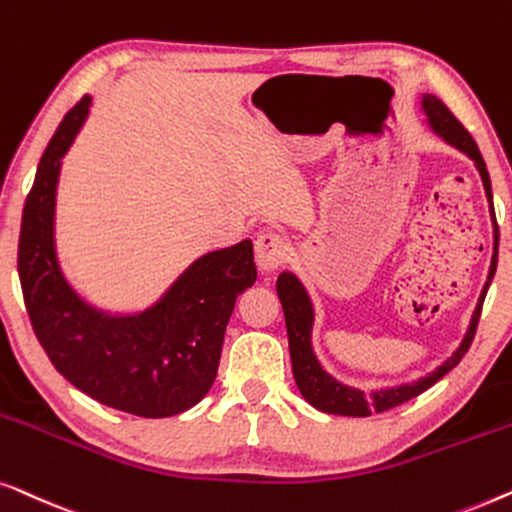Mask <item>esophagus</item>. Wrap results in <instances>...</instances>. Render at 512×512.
Masks as SVG:
<instances>
[{
  "instance_id": "1",
  "label": "esophagus",
  "mask_w": 512,
  "mask_h": 512,
  "mask_svg": "<svg viewBox=\"0 0 512 512\" xmlns=\"http://www.w3.org/2000/svg\"><path fill=\"white\" fill-rule=\"evenodd\" d=\"M290 255V243L276 232H262L255 241V257L262 271H273L280 264H285Z\"/></svg>"
}]
</instances>
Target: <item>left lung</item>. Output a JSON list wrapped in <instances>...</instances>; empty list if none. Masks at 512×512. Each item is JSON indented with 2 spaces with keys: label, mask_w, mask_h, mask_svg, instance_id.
I'll use <instances>...</instances> for the list:
<instances>
[{
  "label": "left lung",
  "mask_w": 512,
  "mask_h": 512,
  "mask_svg": "<svg viewBox=\"0 0 512 512\" xmlns=\"http://www.w3.org/2000/svg\"><path fill=\"white\" fill-rule=\"evenodd\" d=\"M422 109L427 113V118L434 127V132L438 136H443L445 141L457 146L462 153H466L475 162L480 176H482V185H485L487 199L492 204V183H489V174L485 167V160H482L478 143L473 141V136L469 134L462 122L455 118L448 106H445L441 99L434 95H424L422 99ZM492 218H494V227H496V241H494V257H492V266H489V278L485 283V290H482V297L478 301V308H475L469 334H466L464 343L459 345V350L452 355L448 362L431 373V376L417 380L413 385H403L397 387V390H385V392H373L371 397L364 392L350 390V387H343L341 383H336L334 378H329L325 371L320 369L318 359H315L313 350H311V327H313V306L308 301V294L304 292V287L292 273H280L278 278V299L283 304V313H285V325H287V338H290V357H292V371H294V380H297L299 392L304 394V399L315 406L322 413H331V415H348V417H369L373 413H385V410L397 408L401 403H406L410 399L420 397L422 392H427L431 385L438 383L445 373L455 369V366L462 362V357L469 352L475 329H478V320L482 313V301L487 297L489 283H492L494 273H496V257H499V225H496V215H494V204H492Z\"/></svg>",
  "instance_id": "left-lung-1"
}]
</instances>
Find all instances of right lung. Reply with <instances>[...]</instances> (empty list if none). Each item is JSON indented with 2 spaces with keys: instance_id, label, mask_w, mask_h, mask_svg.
I'll return each mask as SVG.
<instances>
[{
  "instance_id": "1",
  "label": "right lung",
  "mask_w": 512,
  "mask_h": 512,
  "mask_svg": "<svg viewBox=\"0 0 512 512\" xmlns=\"http://www.w3.org/2000/svg\"><path fill=\"white\" fill-rule=\"evenodd\" d=\"M92 99L55 129L27 194L18 241L25 308L41 348L71 385L122 413L169 417L211 390L236 297L255 285L253 243L201 257L167 297L134 318H106L76 297L55 259L53 213L60 157Z\"/></svg>"
}]
</instances>
